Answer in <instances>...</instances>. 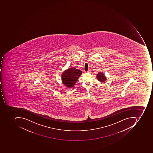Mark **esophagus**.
Returning a JSON list of instances; mask_svg holds the SVG:
<instances>
[{
    "label": "esophagus",
    "instance_id": "obj_1",
    "mask_svg": "<svg viewBox=\"0 0 153 153\" xmlns=\"http://www.w3.org/2000/svg\"><path fill=\"white\" fill-rule=\"evenodd\" d=\"M86 73H91V71H90V70H88V71H87V72H86Z\"/></svg>",
    "mask_w": 153,
    "mask_h": 153
}]
</instances>
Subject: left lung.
Here are the masks:
<instances>
[{"instance_id": "1", "label": "left lung", "mask_w": 153, "mask_h": 153, "mask_svg": "<svg viewBox=\"0 0 153 153\" xmlns=\"http://www.w3.org/2000/svg\"><path fill=\"white\" fill-rule=\"evenodd\" d=\"M97 79L102 83H105V80H106V78L105 75L103 74V73L101 72L97 74Z\"/></svg>"}]
</instances>
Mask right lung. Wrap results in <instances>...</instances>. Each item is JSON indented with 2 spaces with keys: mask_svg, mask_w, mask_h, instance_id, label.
<instances>
[{
  "mask_svg": "<svg viewBox=\"0 0 153 153\" xmlns=\"http://www.w3.org/2000/svg\"><path fill=\"white\" fill-rule=\"evenodd\" d=\"M82 73L81 70L76 69L74 67L68 68L62 74V83L68 88H72L75 85Z\"/></svg>",
  "mask_w": 153,
  "mask_h": 153,
  "instance_id": "add662e5",
  "label": "right lung"
}]
</instances>
